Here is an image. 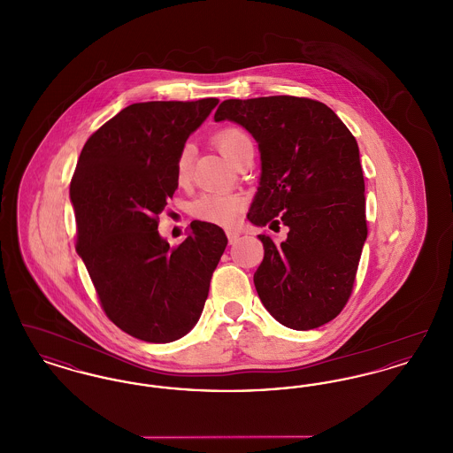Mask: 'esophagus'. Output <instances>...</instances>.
I'll use <instances>...</instances> for the list:
<instances>
[{
	"mask_svg": "<svg viewBox=\"0 0 453 453\" xmlns=\"http://www.w3.org/2000/svg\"><path fill=\"white\" fill-rule=\"evenodd\" d=\"M227 239H229L231 244H234L237 239H239V234H237L236 231H227Z\"/></svg>",
	"mask_w": 453,
	"mask_h": 453,
	"instance_id": "34e87169",
	"label": "esophagus"
}]
</instances>
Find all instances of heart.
Returning <instances> with one entry per match:
<instances>
[{"mask_svg":"<svg viewBox=\"0 0 453 453\" xmlns=\"http://www.w3.org/2000/svg\"><path fill=\"white\" fill-rule=\"evenodd\" d=\"M214 141L219 151L222 152L233 165H236L239 157L248 150H253V141L250 134L236 126H229L219 130ZM192 161H194V148L192 144H185L176 159L178 181H187L190 178ZM241 207H242V200L236 195L211 192V194L200 195L195 200L192 212L200 220L229 226L236 220Z\"/></svg>","mask_w":453,"mask_h":453,"instance_id":"1","label":"heart"}]
</instances>
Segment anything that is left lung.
Here are the masks:
<instances>
[{"mask_svg":"<svg viewBox=\"0 0 453 453\" xmlns=\"http://www.w3.org/2000/svg\"><path fill=\"white\" fill-rule=\"evenodd\" d=\"M231 120L258 142L261 176L248 219L288 227L280 244L259 234L265 257L255 287L279 323L307 331L333 321L351 296L366 239L358 144L321 102L299 96L224 100Z\"/></svg>","mask_w":453,"mask_h":453,"instance_id":"1","label":"left lung"}]
</instances>
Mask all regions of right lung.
<instances>
[{
    "label": "right lung",
    "mask_w": 453,
    "mask_h": 453,
    "mask_svg": "<svg viewBox=\"0 0 453 453\" xmlns=\"http://www.w3.org/2000/svg\"><path fill=\"white\" fill-rule=\"evenodd\" d=\"M217 104H132L89 135L71 180L76 251L108 319L142 342L170 343L194 327L227 246L202 220L176 248L157 233L178 154Z\"/></svg>",
    "instance_id": "add662e5"
}]
</instances>
